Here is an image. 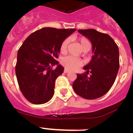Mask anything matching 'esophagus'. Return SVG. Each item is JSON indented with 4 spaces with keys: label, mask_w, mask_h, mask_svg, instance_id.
<instances>
[{
    "label": "esophagus",
    "mask_w": 133,
    "mask_h": 133,
    "mask_svg": "<svg viewBox=\"0 0 133 133\" xmlns=\"http://www.w3.org/2000/svg\"><path fill=\"white\" fill-rule=\"evenodd\" d=\"M69 72H70L69 70H68V69H65V70H64V72H65V73H68Z\"/></svg>",
    "instance_id": "esophagus-1"
}]
</instances>
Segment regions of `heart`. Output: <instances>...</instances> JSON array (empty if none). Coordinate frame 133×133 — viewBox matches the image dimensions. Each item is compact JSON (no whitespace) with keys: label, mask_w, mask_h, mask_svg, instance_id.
Returning a JSON list of instances; mask_svg holds the SVG:
<instances>
[{"label":"heart","mask_w":133,"mask_h":133,"mask_svg":"<svg viewBox=\"0 0 133 133\" xmlns=\"http://www.w3.org/2000/svg\"><path fill=\"white\" fill-rule=\"evenodd\" d=\"M79 42L82 48L83 49L84 46L90 45L89 41L84 37H81L79 39ZM69 40L68 39H65L63 42H62L61 45V51L62 53H64L67 51L68 46ZM61 63L64 67H65L66 68L70 70H76L79 68V67H81L83 64V62L82 60H80L78 58L68 56L63 57L61 60Z\"/></svg>","instance_id":"1"}]
</instances>
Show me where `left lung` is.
<instances>
[{
	"mask_svg": "<svg viewBox=\"0 0 133 133\" xmlns=\"http://www.w3.org/2000/svg\"><path fill=\"white\" fill-rule=\"evenodd\" d=\"M78 31L91 41L94 55L84 67L86 72L77 74L72 87L84 99H97L107 94L116 80L120 66L118 47L109 34L94 29Z\"/></svg>",
	"mask_w": 133,
	"mask_h": 133,
	"instance_id": "left-lung-1",
	"label": "left lung"
}]
</instances>
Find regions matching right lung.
I'll return each mask as SVG.
<instances>
[{
    "label": "right lung",
    "instance_id": "obj_1",
    "mask_svg": "<svg viewBox=\"0 0 133 133\" xmlns=\"http://www.w3.org/2000/svg\"><path fill=\"white\" fill-rule=\"evenodd\" d=\"M75 30L44 27L30 34L22 44L15 73L20 91L31 104H45L54 96L55 81L64 70L56 60L61 45ZM54 65L57 68L52 69Z\"/></svg>",
    "mask_w": 133,
    "mask_h": 133
}]
</instances>
